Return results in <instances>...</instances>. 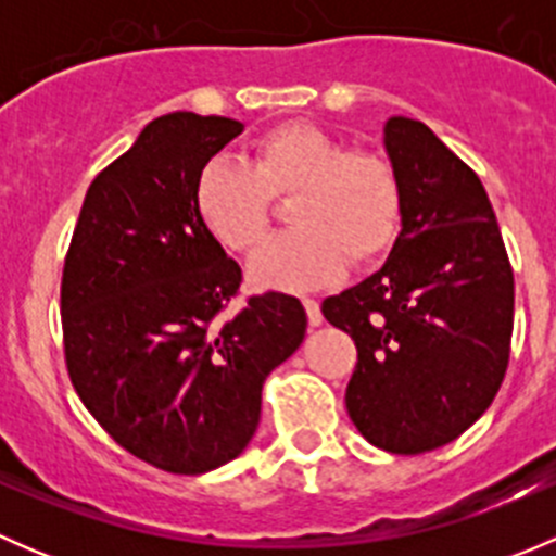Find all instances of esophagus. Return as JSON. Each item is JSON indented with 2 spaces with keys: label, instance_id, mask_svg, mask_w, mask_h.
Listing matches in <instances>:
<instances>
[{
  "label": "esophagus",
  "instance_id": "esophagus-1",
  "mask_svg": "<svg viewBox=\"0 0 556 556\" xmlns=\"http://www.w3.org/2000/svg\"><path fill=\"white\" fill-rule=\"evenodd\" d=\"M301 304H304L306 317H309V325H314V328H317V325L323 323V312H319L317 301H314V299H301Z\"/></svg>",
  "mask_w": 556,
  "mask_h": 556
}]
</instances>
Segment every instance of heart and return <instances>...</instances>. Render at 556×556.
Wrapping results in <instances>:
<instances>
[{"label":"heart","mask_w":556,"mask_h":556,"mask_svg":"<svg viewBox=\"0 0 556 556\" xmlns=\"http://www.w3.org/2000/svg\"><path fill=\"white\" fill-rule=\"evenodd\" d=\"M290 195L293 231L274 237L250 263V277L263 288H317L339 277L344 261L361 268L384 257L401 233L403 185L392 161L346 148L339 134L306 121L257 134L250 166L206 161L193 204L217 242L252 252L271 228L274 199Z\"/></svg>","instance_id":"obj_1"}]
</instances>
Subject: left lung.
I'll use <instances>...</instances> for the list:
<instances>
[{"label": "left lung", "mask_w": 556, "mask_h": 556, "mask_svg": "<svg viewBox=\"0 0 556 556\" xmlns=\"http://www.w3.org/2000/svg\"><path fill=\"white\" fill-rule=\"evenodd\" d=\"M403 228L374 277L323 301L357 363L346 412L363 439L422 454L463 435L506 377L514 268L479 174L425 123L390 117Z\"/></svg>", "instance_id": "obj_1"}]
</instances>
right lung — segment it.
<instances>
[{
  "label": "right lung",
  "instance_id": "right-lung-1",
  "mask_svg": "<svg viewBox=\"0 0 556 556\" xmlns=\"http://www.w3.org/2000/svg\"><path fill=\"white\" fill-rule=\"evenodd\" d=\"M242 123L172 112L97 174L61 274L64 361L75 392L134 457L195 476L244 452L261 390L306 333L285 293L239 299L242 268L193 204L201 166Z\"/></svg>",
  "mask_w": 556,
  "mask_h": 556
}]
</instances>
